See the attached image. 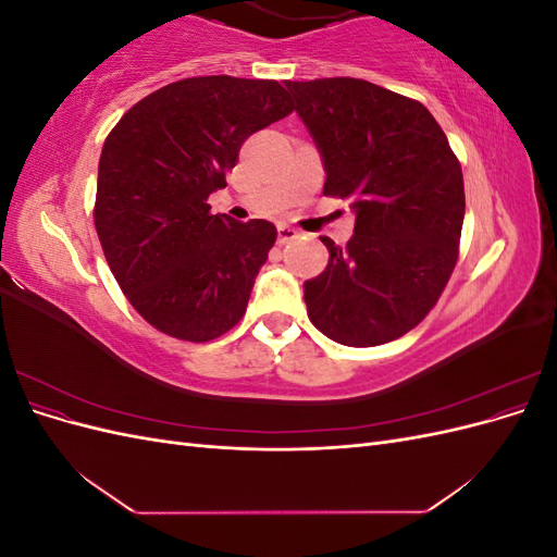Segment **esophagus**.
<instances>
[{
	"label": "esophagus",
	"instance_id": "esophagus-1",
	"mask_svg": "<svg viewBox=\"0 0 557 557\" xmlns=\"http://www.w3.org/2000/svg\"><path fill=\"white\" fill-rule=\"evenodd\" d=\"M299 237V232L290 225H278V244H288Z\"/></svg>",
	"mask_w": 557,
	"mask_h": 557
}]
</instances>
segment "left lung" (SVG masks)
<instances>
[{"label": "left lung", "instance_id": "left-lung-1", "mask_svg": "<svg viewBox=\"0 0 557 557\" xmlns=\"http://www.w3.org/2000/svg\"><path fill=\"white\" fill-rule=\"evenodd\" d=\"M323 156L327 197L350 199L352 239L305 283L311 323L344 346L413 330L460 256L465 183L444 129L404 95L362 78L285 81Z\"/></svg>", "mask_w": 557, "mask_h": 557}]
</instances>
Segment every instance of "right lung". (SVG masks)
<instances>
[{
    "instance_id": "add662e5",
    "label": "right lung",
    "mask_w": 557,
    "mask_h": 557,
    "mask_svg": "<svg viewBox=\"0 0 557 557\" xmlns=\"http://www.w3.org/2000/svg\"><path fill=\"white\" fill-rule=\"evenodd\" d=\"M293 113L276 81L193 76L134 104L99 158L95 227L137 313L183 342H211L239 323L276 242L269 221L211 215L239 148Z\"/></svg>"
}]
</instances>
